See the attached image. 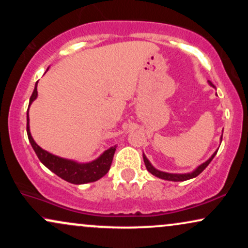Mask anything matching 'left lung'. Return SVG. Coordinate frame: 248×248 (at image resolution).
<instances>
[{
    "instance_id": "obj_1",
    "label": "left lung",
    "mask_w": 248,
    "mask_h": 248,
    "mask_svg": "<svg viewBox=\"0 0 248 248\" xmlns=\"http://www.w3.org/2000/svg\"><path fill=\"white\" fill-rule=\"evenodd\" d=\"M209 85H210V86L215 87V85H213L211 81H209ZM221 138H223V135L220 136V142H221ZM217 152H218V150H216V152L212 154V156L209 158V160L204 162V163H202L201 166H198L195 170H193V171L186 172V173H170V172H166V171H161V170H157L155 167H153V164L150 163L149 160H148V158L146 157V155H144V154H143V161H144V164H146V168H147L148 171L152 173V175L156 176V177L162 178V179H166V181L183 182V181H187V179L195 178L196 176H198L199 173H201L204 169H205L207 166H209L210 162L212 161V158L215 157L216 154H217Z\"/></svg>"
}]
</instances>
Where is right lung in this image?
<instances>
[{"label":"right lung","mask_w":248,"mask_h":248,"mask_svg":"<svg viewBox=\"0 0 248 248\" xmlns=\"http://www.w3.org/2000/svg\"><path fill=\"white\" fill-rule=\"evenodd\" d=\"M37 82L35 85V90H33L32 94L30 96L29 107L32 104V101L36 100L37 95H38V92H37ZM27 133L31 146H32L33 150H35L39 161L47 169L55 172L57 176H59L64 181L70 182L72 184L91 183V182H95L101 177H104L108 172V170H109L110 164H112L113 161V156H114L116 149V146L110 147L109 149L105 150L98 158L91 162H86V163H80V162L69 160V158H62L57 155H53V154L46 152V150L39 147L32 139V136H31L29 126V108H28L27 116Z\"/></svg>","instance_id":"1"}]
</instances>
